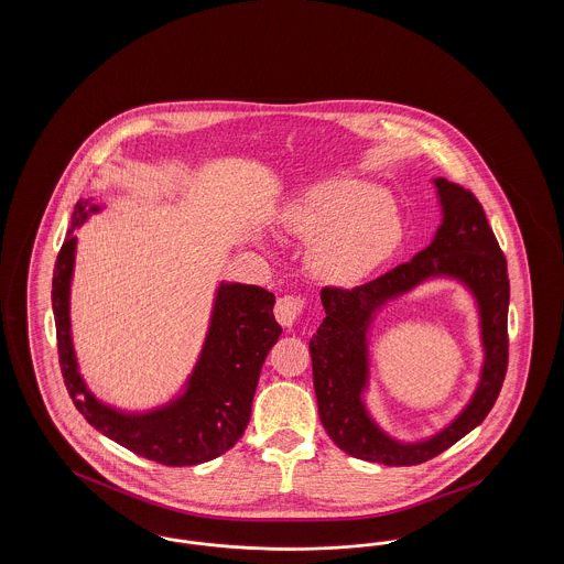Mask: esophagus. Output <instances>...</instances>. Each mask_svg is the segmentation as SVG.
Here are the masks:
<instances>
[{
  "mask_svg": "<svg viewBox=\"0 0 564 564\" xmlns=\"http://www.w3.org/2000/svg\"><path fill=\"white\" fill-rule=\"evenodd\" d=\"M304 302L297 295H283L274 304V317L283 327H292L302 313Z\"/></svg>",
  "mask_w": 564,
  "mask_h": 564,
  "instance_id": "esophagus-1",
  "label": "esophagus"
}]
</instances>
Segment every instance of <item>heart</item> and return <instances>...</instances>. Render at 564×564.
I'll return each mask as SVG.
<instances>
[{
	"instance_id": "obj_1",
	"label": "heart",
	"mask_w": 564,
	"mask_h": 564,
	"mask_svg": "<svg viewBox=\"0 0 564 564\" xmlns=\"http://www.w3.org/2000/svg\"><path fill=\"white\" fill-rule=\"evenodd\" d=\"M281 228L308 242L306 269L332 288H355L403 241L400 209L359 177H329L300 189L281 209Z\"/></svg>"
}]
</instances>
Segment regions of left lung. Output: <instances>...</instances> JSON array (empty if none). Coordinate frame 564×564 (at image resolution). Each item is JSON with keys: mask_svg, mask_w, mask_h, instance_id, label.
I'll return each instance as SVG.
<instances>
[{"mask_svg": "<svg viewBox=\"0 0 564 564\" xmlns=\"http://www.w3.org/2000/svg\"><path fill=\"white\" fill-rule=\"evenodd\" d=\"M431 184L442 219L430 245L366 285L325 288V319L308 343L319 419L327 435L347 455L391 467L425 463L476 430L497 402L508 370L510 279L503 251L471 192L444 177ZM431 280H455L473 295L484 366L475 393L451 424L427 438L402 441L375 421L365 400L371 377L369 336L382 307Z\"/></svg>", "mask_w": 564, "mask_h": 564, "instance_id": "1", "label": "left lung"}]
</instances>
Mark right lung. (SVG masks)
Listing matches in <instances>:
<instances>
[{"label":"right lung","instance_id":"add662e5","mask_svg":"<svg viewBox=\"0 0 564 564\" xmlns=\"http://www.w3.org/2000/svg\"><path fill=\"white\" fill-rule=\"evenodd\" d=\"M99 212L104 205L90 200L76 205L54 264V325L69 398L95 430L143 458L182 467L224 455L241 440L264 359L281 336L272 315L274 295L258 285L219 281L203 347L182 389L150 410H120L104 402L82 376L69 317L78 249L74 232Z\"/></svg>","mask_w":564,"mask_h":564}]
</instances>
